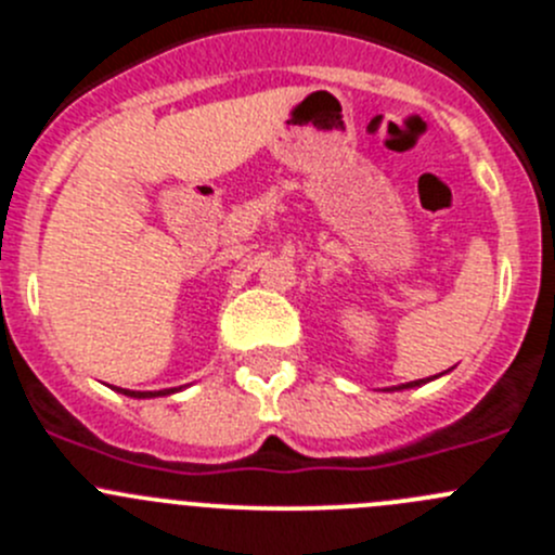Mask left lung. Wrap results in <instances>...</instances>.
Here are the masks:
<instances>
[{"mask_svg": "<svg viewBox=\"0 0 555 555\" xmlns=\"http://www.w3.org/2000/svg\"><path fill=\"white\" fill-rule=\"evenodd\" d=\"M441 376V373H439ZM439 376H433V378H439ZM433 378H420V382H409V384H398V387H387V392H398V389H414V387H422V384L433 382Z\"/></svg>", "mask_w": 555, "mask_h": 555, "instance_id": "obj_1", "label": "left lung"}]
</instances>
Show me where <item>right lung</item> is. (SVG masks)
<instances>
[{"mask_svg": "<svg viewBox=\"0 0 555 555\" xmlns=\"http://www.w3.org/2000/svg\"><path fill=\"white\" fill-rule=\"evenodd\" d=\"M179 389H182V387H171V389H157V392H135V389H122V387H116V392L128 395V398H139V400H144V398H166V395H173V392H179Z\"/></svg>", "mask_w": 555, "mask_h": 555, "instance_id": "1", "label": "right lung"}]
</instances>
